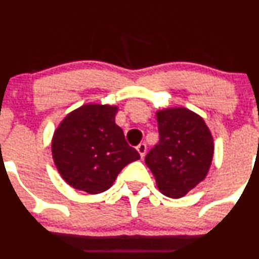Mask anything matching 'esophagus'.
<instances>
[{"label":"esophagus","instance_id":"esophagus-1","mask_svg":"<svg viewBox=\"0 0 259 259\" xmlns=\"http://www.w3.org/2000/svg\"><path fill=\"white\" fill-rule=\"evenodd\" d=\"M137 150H138V153L140 154V156H142V158H144V155L146 153V145L144 144V143H140V144L137 146Z\"/></svg>","mask_w":259,"mask_h":259}]
</instances>
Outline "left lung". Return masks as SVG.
Masks as SVG:
<instances>
[{
    "label": "left lung",
    "instance_id": "left-lung-1",
    "mask_svg": "<svg viewBox=\"0 0 259 259\" xmlns=\"http://www.w3.org/2000/svg\"><path fill=\"white\" fill-rule=\"evenodd\" d=\"M159 143L146 154L145 164L165 197H184L205 179L211 165L214 143L204 119L187 108L156 111Z\"/></svg>",
    "mask_w": 259,
    "mask_h": 259
}]
</instances>
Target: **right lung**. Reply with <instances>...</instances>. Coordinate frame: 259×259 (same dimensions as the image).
<instances>
[{"instance_id":"obj_1","label":"right lung","mask_w":259,"mask_h":259,"mask_svg":"<svg viewBox=\"0 0 259 259\" xmlns=\"http://www.w3.org/2000/svg\"><path fill=\"white\" fill-rule=\"evenodd\" d=\"M116 105L85 104L62 119L51 153L61 178L74 189L99 194L113 185L125 165L140 159L115 124Z\"/></svg>"}]
</instances>
